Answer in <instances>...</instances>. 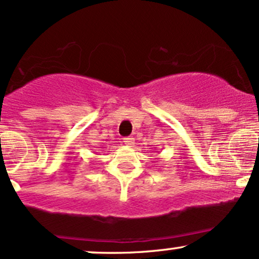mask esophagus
I'll list each match as a JSON object with an SVG mask.
<instances>
[{
    "instance_id": "1",
    "label": "esophagus",
    "mask_w": 259,
    "mask_h": 259,
    "mask_svg": "<svg viewBox=\"0 0 259 259\" xmlns=\"http://www.w3.org/2000/svg\"><path fill=\"white\" fill-rule=\"evenodd\" d=\"M124 143H125L126 146H129V147H132V146H134V138H125L124 139Z\"/></svg>"
}]
</instances>
